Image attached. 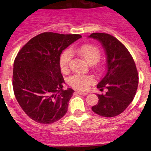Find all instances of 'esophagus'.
Here are the masks:
<instances>
[{
	"label": "esophagus",
	"mask_w": 151,
	"mask_h": 151,
	"mask_svg": "<svg viewBox=\"0 0 151 151\" xmlns=\"http://www.w3.org/2000/svg\"><path fill=\"white\" fill-rule=\"evenodd\" d=\"M76 92L78 94H80V95H88V94L87 92H82V91H78Z\"/></svg>",
	"instance_id": "34e87169"
}]
</instances>
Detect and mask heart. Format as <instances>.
Here are the masks:
<instances>
[{"label": "heart", "instance_id": "heart-1", "mask_svg": "<svg viewBox=\"0 0 151 151\" xmlns=\"http://www.w3.org/2000/svg\"><path fill=\"white\" fill-rule=\"evenodd\" d=\"M73 53H77L83 57L88 63L95 64L101 57L99 50L91 45L85 44L78 47L66 50L61 54L60 57V66L62 72L68 71L71 61ZM93 82V78L88 76L76 74L69 78V83L74 88L79 90H86L89 85Z\"/></svg>", "mask_w": 151, "mask_h": 151}]
</instances>
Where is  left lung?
<instances>
[{"mask_svg":"<svg viewBox=\"0 0 151 151\" xmlns=\"http://www.w3.org/2000/svg\"><path fill=\"white\" fill-rule=\"evenodd\" d=\"M88 38L97 40L105 51L106 72L97 84L106 94H98L93 112L104 117L116 116L129 106L138 88V76L135 63L127 48L115 37L106 33H92Z\"/></svg>","mask_w":151,"mask_h":151,"instance_id":"1","label":"left lung"}]
</instances>
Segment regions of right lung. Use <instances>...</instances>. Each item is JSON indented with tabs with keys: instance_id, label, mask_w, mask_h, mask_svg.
Listing matches in <instances>:
<instances>
[{
	"instance_id": "obj_1",
	"label": "right lung",
	"mask_w": 151,
	"mask_h": 151,
	"mask_svg": "<svg viewBox=\"0 0 151 151\" xmlns=\"http://www.w3.org/2000/svg\"><path fill=\"white\" fill-rule=\"evenodd\" d=\"M80 35L44 32L19 50L13 63V87L19 104L32 119L50 124L66 113L74 91L63 89L60 57Z\"/></svg>"
}]
</instances>
